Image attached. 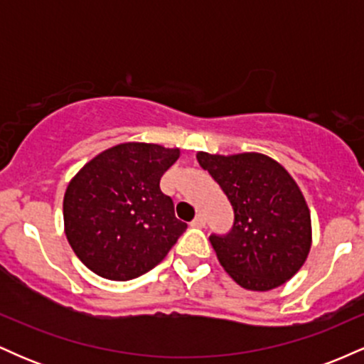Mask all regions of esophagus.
Returning <instances> with one entry per match:
<instances>
[{
    "instance_id": "obj_1",
    "label": "esophagus",
    "mask_w": 364,
    "mask_h": 364,
    "mask_svg": "<svg viewBox=\"0 0 364 364\" xmlns=\"http://www.w3.org/2000/svg\"><path fill=\"white\" fill-rule=\"evenodd\" d=\"M191 225L193 228H203L205 225V217H203V214H196L195 219L191 220Z\"/></svg>"
}]
</instances>
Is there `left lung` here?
I'll use <instances>...</instances> for the list:
<instances>
[{
	"label": "left lung",
	"instance_id": "8db88e82",
	"mask_svg": "<svg viewBox=\"0 0 364 364\" xmlns=\"http://www.w3.org/2000/svg\"><path fill=\"white\" fill-rule=\"evenodd\" d=\"M231 202L228 235H210L224 270L245 289L269 291L301 269L311 246V219L294 179L263 154H196Z\"/></svg>",
	"mask_w": 364,
	"mask_h": 364
}]
</instances>
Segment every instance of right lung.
Listing matches in <instances>:
<instances>
[{
	"label": "right lung",
	"mask_w": 364,
	"mask_h": 364,
	"mask_svg": "<svg viewBox=\"0 0 364 364\" xmlns=\"http://www.w3.org/2000/svg\"><path fill=\"white\" fill-rule=\"evenodd\" d=\"M179 149L119 144L87 162L63 200L65 232L92 272L129 281L152 270L186 231L161 178Z\"/></svg>",
	"instance_id": "right-lung-1"
}]
</instances>
